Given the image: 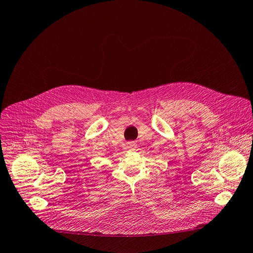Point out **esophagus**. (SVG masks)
Listing matches in <instances>:
<instances>
[{"mask_svg": "<svg viewBox=\"0 0 253 253\" xmlns=\"http://www.w3.org/2000/svg\"><path fill=\"white\" fill-rule=\"evenodd\" d=\"M128 148H129V149H133V150H134V149L136 148V144H135L134 142H129V143H128Z\"/></svg>", "mask_w": 253, "mask_h": 253, "instance_id": "esophagus-1", "label": "esophagus"}]
</instances>
